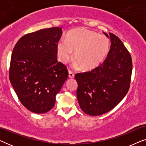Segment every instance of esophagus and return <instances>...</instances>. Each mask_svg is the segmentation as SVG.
<instances>
[{
	"label": "esophagus",
	"mask_w": 146,
	"mask_h": 146,
	"mask_svg": "<svg viewBox=\"0 0 146 146\" xmlns=\"http://www.w3.org/2000/svg\"><path fill=\"white\" fill-rule=\"evenodd\" d=\"M68 76H69L70 78H73L74 77V74L72 71L69 70V72H68Z\"/></svg>",
	"instance_id": "esophagus-1"
}]
</instances>
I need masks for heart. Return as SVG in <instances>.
Returning a JSON list of instances; mask_svg holds the SVG:
<instances>
[{"mask_svg": "<svg viewBox=\"0 0 146 146\" xmlns=\"http://www.w3.org/2000/svg\"><path fill=\"white\" fill-rule=\"evenodd\" d=\"M110 42L106 36L86 29L70 32L66 38H62L57 44V55L60 62L66 63L72 56L75 65L88 71L98 67L108 55Z\"/></svg>", "mask_w": 146, "mask_h": 146, "instance_id": "heart-1", "label": "heart"}]
</instances>
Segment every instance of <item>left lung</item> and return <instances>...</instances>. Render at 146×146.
<instances>
[{
  "label": "left lung",
  "instance_id": "8db88e82",
  "mask_svg": "<svg viewBox=\"0 0 146 146\" xmlns=\"http://www.w3.org/2000/svg\"><path fill=\"white\" fill-rule=\"evenodd\" d=\"M104 34L111 40L104 62L92 71L75 75L80 108L94 116L110 111L120 102L128 92L132 71L131 55L121 40L113 34Z\"/></svg>",
  "mask_w": 146,
  "mask_h": 146
}]
</instances>
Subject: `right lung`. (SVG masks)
<instances>
[{"mask_svg": "<svg viewBox=\"0 0 146 146\" xmlns=\"http://www.w3.org/2000/svg\"><path fill=\"white\" fill-rule=\"evenodd\" d=\"M62 28L41 29L21 38L13 48L9 78L19 100L29 110H50L56 96L68 76L67 68L57 61V44Z\"/></svg>", "mask_w": 146, "mask_h": 146, "instance_id": "add662e5", "label": "right lung"}]
</instances>
